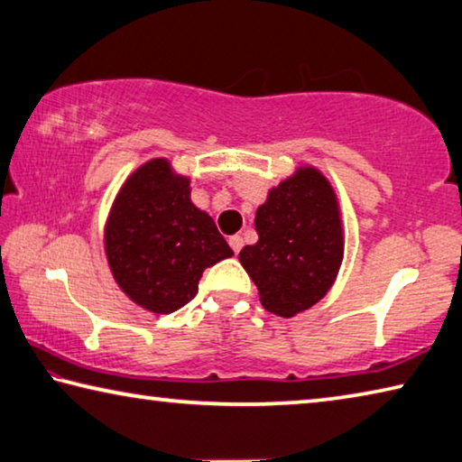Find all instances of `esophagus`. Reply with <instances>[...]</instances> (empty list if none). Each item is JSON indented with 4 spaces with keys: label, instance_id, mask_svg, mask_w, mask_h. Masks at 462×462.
<instances>
[{
    "label": "esophagus",
    "instance_id": "1",
    "mask_svg": "<svg viewBox=\"0 0 462 462\" xmlns=\"http://www.w3.org/2000/svg\"><path fill=\"white\" fill-rule=\"evenodd\" d=\"M228 242H230V246H232V250H234V253H236V254L240 253V248L245 246V240H242L240 234H234V236L228 238Z\"/></svg>",
    "mask_w": 462,
    "mask_h": 462
}]
</instances>
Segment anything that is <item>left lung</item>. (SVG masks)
<instances>
[{
  "instance_id": "8db88e82",
  "label": "left lung",
  "mask_w": 462,
  "mask_h": 462,
  "mask_svg": "<svg viewBox=\"0 0 462 462\" xmlns=\"http://www.w3.org/2000/svg\"><path fill=\"white\" fill-rule=\"evenodd\" d=\"M259 240L240 250V264L259 289L261 303L293 318L322 300L344 256L338 198L316 167H300L273 187L254 216Z\"/></svg>"
}]
</instances>
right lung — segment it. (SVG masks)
I'll return each mask as SVG.
<instances>
[{
  "instance_id": "add662e5",
  "label": "right lung",
  "mask_w": 462,
  "mask_h": 462,
  "mask_svg": "<svg viewBox=\"0 0 462 462\" xmlns=\"http://www.w3.org/2000/svg\"><path fill=\"white\" fill-rule=\"evenodd\" d=\"M189 183L167 159H152L126 179L107 216L109 271L152 314L189 303L203 271L234 254L212 217L193 206Z\"/></svg>"
}]
</instances>
